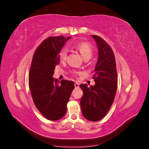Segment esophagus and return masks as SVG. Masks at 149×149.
Returning <instances> with one entry per match:
<instances>
[{
	"mask_svg": "<svg viewBox=\"0 0 149 149\" xmlns=\"http://www.w3.org/2000/svg\"><path fill=\"white\" fill-rule=\"evenodd\" d=\"M79 83H77V82H76L75 83H74V86H75V88H79Z\"/></svg>",
	"mask_w": 149,
	"mask_h": 149,
	"instance_id": "esophagus-1",
	"label": "esophagus"
}]
</instances>
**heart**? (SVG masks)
Segmentation results:
<instances>
[{"mask_svg": "<svg viewBox=\"0 0 149 149\" xmlns=\"http://www.w3.org/2000/svg\"><path fill=\"white\" fill-rule=\"evenodd\" d=\"M74 48L80 52L83 56L84 59H89L93 54V48L92 46L89 43L87 42H81L76 43L74 45ZM68 53V48L65 47L63 48L60 54H59V58L61 61H65L66 60ZM75 74H79V72H74Z\"/></svg>", "mask_w": 149, "mask_h": 149, "instance_id": "1", "label": "heart"}]
</instances>
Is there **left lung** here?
Returning a JSON list of instances; mask_svg holds the SVG:
<instances>
[{
  "instance_id": "1",
  "label": "left lung",
  "mask_w": 149,
  "mask_h": 149,
  "mask_svg": "<svg viewBox=\"0 0 149 149\" xmlns=\"http://www.w3.org/2000/svg\"><path fill=\"white\" fill-rule=\"evenodd\" d=\"M98 48V60L93 75L95 85L79 86L83 95L80 105L84 118L89 121L102 119L110 109L118 89V73L115 56L111 47L101 37L91 35Z\"/></svg>"
}]
</instances>
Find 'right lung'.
I'll use <instances>...</instances> for the list:
<instances>
[{
  "label": "right lung",
  "mask_w": 149,
  "mask_h": 149,
  "mask_svg": "<svg viewBox=\"0 0 149 149\" xmlns=\"http://www.w3.org/2000/svg\"><path fill=\"white\" fill-rule=\"evenodd\" d=\"M71 37H49L40 45L33 56L29 75V85L36 107L45 118L57 120L66 112L67 103L74 88V82L53 78L60 64L59 54Z\"/></svg>",
  "instance_id": "add662e5"
}]
</instances>
